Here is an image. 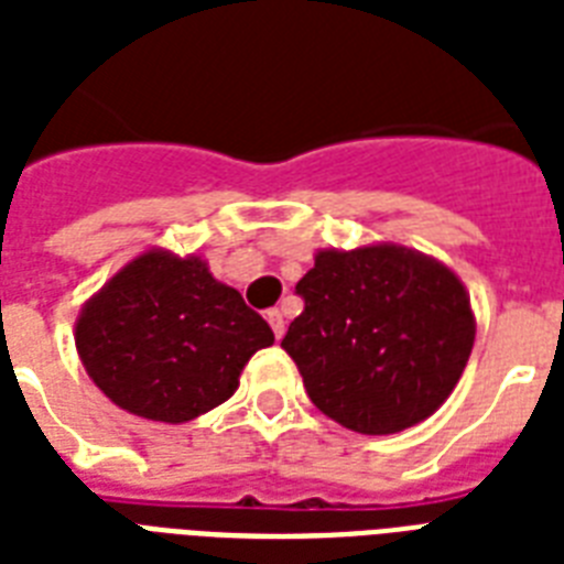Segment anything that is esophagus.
I'll use <instances>...</instances> for the list:
<instances>
[{"label": "esophagus", "mask_w": 564, "mask_h": 564, "mask_svg": "<svg viewBox=\"0 0 564 564\" xmlns=\"http://www.w3.org/2000/svg\"><path fill=\"white\" fill-rule=\"evenodd\" d=\"M269 325L274 330V339H281L283 330H286V318H283L281 310H269Z\"/></svg>", "instance_id": "esophagus-1"}]
</instances>
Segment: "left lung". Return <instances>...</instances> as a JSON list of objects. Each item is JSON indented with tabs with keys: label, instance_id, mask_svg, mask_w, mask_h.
I'll return each instance as SVG.
<instances>
[{
	"label": "left lung",
	"instance_id": "obj_1",
	"mask_svg": "<svg viewBox=\"0 0 564 564\" xmlns=\"http://www.w3.org/2000/svg\"><path fill=\"white\" fill-rule=\"evenodd\" d=\"M295 292L304 313L281 348L310 401L343 427L401 433L459 383L477 322L463 281L436 257L394 242L322 248Z\"/></svg>",
	"mask_w": 564,
	"mask_h": 564
}]
</instances>
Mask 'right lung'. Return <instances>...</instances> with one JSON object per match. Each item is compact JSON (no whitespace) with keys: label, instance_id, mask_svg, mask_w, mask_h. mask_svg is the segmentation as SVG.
Here are the masks:
<instances>
[{"label":"right lung","instance_id":"1","mask_svg":"<svg viewBox=\"0 0 564 564\" xmlns=\"http://www.w3.org/2000/svg\"><path fill=\"white\" fill-rule=\"evenodd\" d=\"M274 343L263 316L202 257L149 248L78 313L75 348L90 380L140 419L184 424L237 392L251 354Z\"/></svg>","mask_w":564,"mask_h":564}]
</instances>
